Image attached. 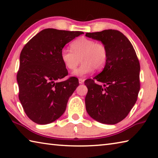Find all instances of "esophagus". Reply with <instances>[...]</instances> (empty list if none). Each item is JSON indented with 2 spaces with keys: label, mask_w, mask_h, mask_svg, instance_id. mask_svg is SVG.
Segmentation results:
<instances>
[{
  "label": "esophagus",
  "mask_w": 158,
  "mask_h": 158,
  "mask_svg": "<svg viewBox=\"0 0 158 158\" xmlns=\"http://www.w3.org/2000/svg\"><path fill=\"white\" fill-rule=\"evenodd\" d=\"M84 79H81V78H79V83L80 84H84Z\"/></svg>",
  "instance_id": "esophagus-1"
}]
</instances>
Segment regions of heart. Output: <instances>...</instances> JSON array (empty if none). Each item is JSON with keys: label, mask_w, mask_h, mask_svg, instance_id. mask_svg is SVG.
Returning a JSON list of instances; mask_svg holds the SVG:
<instances>
[{"label": "heart", "mask_w": 158, "mask_h": 158, "mask_svg": "<svg viewBox=\"0 0 158 158\" xmlns=\"http://www.w3.org/2000/svg\"><path fill=\"white\" fill-rule=\"evenodd\" d=\"M72 51L63 49L60 58L63 65L69 70H74L81 59L82 64L73 73L77 77H85L93 71L100 70L105 67L108 52L105 44L95 42L94 40L81 37L70 44Z\"/></svg>", "instance_id": "obj_1"}]
</instances>
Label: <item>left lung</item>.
Instances as JSON below:
<instances>
[{
  "label": "left lung",
  "mask_w": 158,
  "mask_h": 158,
  "mask_svg": "<svg viewBox=\"0 0 158 158\" xmlns=\"http://www.w3.org/2000/svg\"><path fill=\"white\" fill-rule=\"evenodd\" d=\"M85 36L105 45L108 58L102 73L85 81V109L101 123L114 125L126 117L140 90V65L129 40L121 32L105 30Z\"/></svg>",
  "instance_id": "left-lung-1"
}]
</instances>
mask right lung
<instances>
[{
	"instance_id": "right-lung-1",
	"label": "right lung",
	"mask_w": 158,
	"mask_h": 158,
	"mask_svg": "<svg viewBox=\"0 0 158 158\" xmlns=\"http://www.w3.org/2000/svg\"><path fill=\"white\" fill-rule=\"evenodd\" d=\"M81 34V31L46 28L21 51L17 75L19 99L27 116L37 124L46 125L59 118L79 85L74 77L60 81L68 74L61 61L60 52Z\"/></svg>"
}]
</instances>
